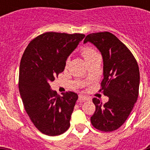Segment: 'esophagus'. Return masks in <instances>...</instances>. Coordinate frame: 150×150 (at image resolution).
<instances>
[{
    "instance_id": "esophagus-1",
    "label": "esophagus",
    "mask_w": 150,
    "mask_h": 150,
    "mask_svg": "<svg viewBox=\"0 0 150 150\" xmlns=\"http://www.w3.org/2000/svg\"><path fill=\"white\" fill-rule=\"evenodd\" d=\"M89 99V98L88 96H84V95H79V101H81V102H83L85 100H88Z\"/></svg>"
}]
</instances>
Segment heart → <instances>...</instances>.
Listing matches in <instances>:
<instances>
[{"mask_svg":"<svg viewBox=\"0 0 150 150\" xmlns=\"http://www.w3.org/2000/svg\"><path fill=\"white\" fill-rule=\"evenodd\" d=\"M96 54H98V53L96 51L94 48L91 47H85L82 49V55L86 61ZM68 61H69V60L68 59L66 61V64H68Z\"/></svg>","mask_w":150,"mask_h":150,"instance_id":"heart-1","label":"heart"}]
</instances>
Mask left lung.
<instances>
[{
    "mask_svg": "<svg viewBox=\"0 0 150 150\" xmlns=\"http://www.w3.org/2000/svg\"><path fill=\"white\" fill-rule=\"evenodd\" d=\"M93 43L103 60V79L99 90L109 97L104 104L93 99L96 110L91 123L99 131L110 132L123 125L137 101L139 89V69L130 50L109 32L90 33L84 43Z\"/></svg>",
    "mask_w": 150,
    "mask_h": 150,
    "instance_id": "obj_1",
    "label": "left lung"
}]
</instances>
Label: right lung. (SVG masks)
<instances>
[{"label":"right lung","instance_id":"obj_1","mask_svg":"<svg viewBox=\"0 0 150 150\" xmlns=\"http://www.w3.org/2000/svg\"><path fill=\"white\" fill-rule=\"evenodd\" d=\"M85 37L82 33L47 32L29 43L21 59L18 89L24 108L37 129L55 136L70 127L78 95L74 92L57 95L50 82L64 69L66 60Z\"/></svg>","mask_w":150,"mask_h":150}]
</instances>
